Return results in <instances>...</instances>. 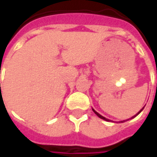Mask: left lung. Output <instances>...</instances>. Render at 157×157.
I'll list each match as a JSON object with an SVG mask.
<instances>
[{"label": "left lung", "mask_w": 157, "mask_h": 157, "mask_svg": "<svg viewBox=\"0 0 157 157\" xmlns=\"http://www.w3.org/2000/svg\"><path fill=\"white\" fill-rule=\"evenodd\" d=\"M144 108H145V107H144ZM144 108H143V109H140V112H138V113H136V115H135V116H133V117H132V118H134V117H135V116H137L139 114V113H140L141 112L142 110H143V109H144ZM92 110H93V112L95 113L96 114H97V115L98 116L99 118H102V119H103V120H106V121H110V120H109V119H108V118H104V117H103V116H102V115H100V114H99L98 113V112H96L95 110H94V109H92ZM127 120H128V119H127ZM123 122H125V120H124V121H121V123H123Z\"/></svg>", "instance_id": "obj_1"}]
</instances>
